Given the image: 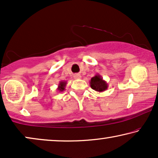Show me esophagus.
I'll use <instances>...</instances> for the list:
<instances>
[{
	"instance_id": "34e87169",
	"label": "esophagus",
	"mask_w": 158,
	"mask_h": 158,
	"mask_svg": "<svg viewBox=\"0 0 158 158\" xmlns=\"http://www.w3.org/2000/svg\"><path fill=\"white\" fill-rule=\"evenodd\" d=\"M74 78L75 79H81V75L80 74H75V75H74Z\"/></svg>"
}]
</instances>
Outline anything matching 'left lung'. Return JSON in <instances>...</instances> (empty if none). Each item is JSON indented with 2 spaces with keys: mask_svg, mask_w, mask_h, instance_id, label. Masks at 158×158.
<instances>
[{
  "mask_svg": "<svg viewBox=\"0 0 158 158\" xmlns=\"http://www.w3.org/2000/svg\"><path fill=\"white\" fill-rule=\"evenodd\" d=\"M90 85L92 89L97 92L105 91L109 87L106 81H105L99 74H96L94 77H91L90 81Z\"/></svg>",
  "mask_w": 158,
  "mask_h": 158,
  "instance_id": "obj_1",
  "label": "left lung"
}]
</instances>
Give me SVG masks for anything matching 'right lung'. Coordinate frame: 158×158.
Listing matches in <instances>:
<instances>
[{"instance_id": "add662e5", "label": "right lung", "mask_w": 158, "mask_h": 158, "mask_svg": "<svg viewBox=\"0 0 158 158\" xmlns=\"http://www.w3.org/2000/svg\"><path fill=\"white\" fill-rule=\"evenodd\" d=\"M67 85L66 81H60L58 87L57 88V90H59V92H62L63 90H65V86Z\"/></svg>"}]
</instances>
